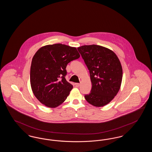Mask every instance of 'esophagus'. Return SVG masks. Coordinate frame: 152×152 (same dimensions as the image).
Masks as SVG:
<instances>
[{
    "label": "esophagus",
    "instance_id": "34e87169",
    "mask_svg": "<svg viewBox=\"0 0 152 152\" xmlns=\"http://www.w3.org/2000/svg\"><path fill=\"white\" fill-rule=\"evenodd\" d=\"M75 87H79L80 86V84L79 83H75Z\"/></svg>",
    "mask_w": 152,
    "mask_h": 152
}]
</instances>
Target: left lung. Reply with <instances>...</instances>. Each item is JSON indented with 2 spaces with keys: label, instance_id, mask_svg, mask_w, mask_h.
<instances>
[{
  "label": "left lung",
  "instance_id": "obj_1",
  "mask_svg": "<svg viewBox=\"0 0 152 152\" xmlns=\"http://www.w3.org/2000/svg\"><path fill=\"white\" fill-rule=\"evenodd\" d=\"M89 71L92 89L85 99L100 107L108 104L118 92L123 78L121 63L113 51L97 45L77 48Z\"/></svg>",
  "mask_w": 152,
  "mask_h": 152
}]
</instances>
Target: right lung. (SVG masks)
<instances>
[{
    "label": "right lung",
    "instance_id": "obj_1",
    "mask_svg": "<svg viewBox=\"0 0 152 152\" xmlns=\"http://www.w3.org/2000/svg\"><path fill=\"white\" fill-rule=\"evenodd\" d=\"M80 56L76 48L55 44L41 47L32 58L30 83L37 99L49 108L65 101L73 86L65 76L67 64Z\"/></svg>",
    "mask_w": 152,
    "mask_h": 152
}]
</instances>
